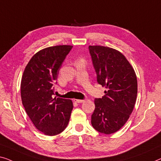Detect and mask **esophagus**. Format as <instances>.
Wrapping results in <instances>:
<instances>
[{
    "mask_svg": "<svg viewBox=\"0 0 161 161\" xmlns=\"http://www.w3.org/2000/svg\"><path fill=\"white\" fill-rule=\"evenodd\" d=\"M74 101L76 103H83L85 101V100H80V99H74Z\"/></svg>",
    "mask_w": 161,
    "mask_h": 161,
    "instance_id": "34e87169",
    "label": "esophagus"
}]
</instances>
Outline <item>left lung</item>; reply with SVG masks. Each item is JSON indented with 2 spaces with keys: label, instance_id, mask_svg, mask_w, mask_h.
Returning a JSON list of instances; mask_svg holds the SVG:
<instances>
[{
  "label": "left lung",
  "instance_id": "left-lung-1",
  "mask_svg": "<svg viewBox=\"0 0 161 161\" xmlns=\"http://www.w3.org/2000/svg\"><path fill=\"white\" fill-rule=\"evenodd\" d=\"M97 81L106 88L102 98H95L91 123L95 130L110 134L125 124L137 95L134 69L121 53L108 47L89 46Z\"/></svg>",
  "mask_w": 161,
  "mask_h": 161
}]
</instances>
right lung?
<instances>
[{"mask_svg": "<svg viewBox=\"0 0 161 161\" xmlns=\"http://www.w3.org/2000/svg\"><path fill=\"white\" fill-rule=\"evenodd\" d=\"M72 47L56 45L40 50L29 61L21 78V97L25 111L36 128L48 136L66 129L73 109L71 100L53 97V85Z\"/></svg>", "mask_w": 161, "mask_h": 161, "instance_id": "right-lung-1", "label": "right lung"}]
</instances>
